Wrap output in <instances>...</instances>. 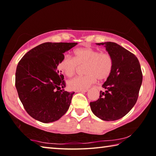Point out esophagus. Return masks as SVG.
Segmentation results:
<instances>
[{
	"label": "esophagus",
	"mask_w": 156,
	"mask_h": 156,
	"mask_svg": "<svg viewBox=\"0 0 156 156\" xmlns=\"http://www.w3.org/2000/svg\"><path fill=\"white\" fill-rule=\"evenodd\" d=\"M88 89H86V90H77L76 92H81V93H86V92H88Z\"/></svg>",
	"instance_id": "1"
}]
</instances>
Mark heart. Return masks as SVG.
<instances>
[{"label": "heart", "mask_w": 156, "mask_h": 156, "mask_svg": "<svg viewBox=\"0 0 156 156\" xmlns=\"http://www.w3.org/2000/svg\"><path fill=\"white\" fill-rule=\"evenodd\" d=\"M74 58L65 55L58 63V68L65 75L70 77L75 75L79 66H83L85 75L69 80L68 88L73 90L88 89L96 82L105 80L113 71L114 61L108 52L100 51L90 47L76 48L73 51Z\"/></svg>", "instance_id": "b5f03b06"}]
</instances>
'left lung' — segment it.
Returning <instances> with one entry per match:
<instances>
[{
	"label": "left lung",
	"instance_id": "left-lung-1",
	"mask_svg": "<svg viewBox=\"0 0 156 156\" xmlns=\"http://www.w3.org/2000/svg\"><path fill=\"white\" fill-rule=\"evenodd\" d=\"M113 58V71L102 87L99 98L91 101L93 113L102 120L114 121L123 117L136 104L142 82V73L137 58L113 42L100 43Z\"/></svg>",
	"mask_w": 156,
	"mask_h": 156
}]
</instances>
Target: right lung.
Here are the masks:
<instances>
[{
  "label": "right lung",
  "instance_id": "obj_1",
  "mask_svg": "<svg viewBox=\"0 0 156 156\" xmlns=\"http://www.w3.org/2000/svg\"><path fill=\"white\" fill-rule=\"evenodd\" d=\"M77 43H44L32 48L18 63L15 86L27 113L37 120H58L69 108L75 92L65 91L64 76L58 70L63 53Z\"/></svg>",
  "mask_w": 156,
  "mask_h": 156
}]
</instances>
